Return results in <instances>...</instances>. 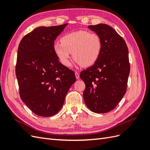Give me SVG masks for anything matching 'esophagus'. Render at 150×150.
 I'll return each instance as SVG.
<instances>
[{
    "instance_id": "esophagus-1",
    "label": "esophagus",
    "mask_w": 150,
    "mask_h": 150,
    "mask_svg": "<svg viewBox=\"0 0 150 150\" xmlns=\"http://www.w3.org/2000/svg\"><path fill=\"white\" fill-rule=\"evenodd\" d=\"M75 76H76V78L77 79H79V74L78 72H75Z\"/></svg>"
}]
</instances>
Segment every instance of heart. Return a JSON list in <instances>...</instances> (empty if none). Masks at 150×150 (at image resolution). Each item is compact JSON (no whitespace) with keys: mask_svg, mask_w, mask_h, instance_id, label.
<instances>
[{"mask_svg":"<svg viewBox=\"0 0 150 150\" xmlns=\"http://www.w3.org/2000/svg\"><path fill=\"white\" fill-rule=\"evenodd\" d=\"M61 42L53 45V50L59 61L66 67L71 64V54L77 64L89 67L94 65L101 54L103 44L97 34L78 30L63 36Z\"/></svg>","mask_w":150,"mask_h":150,"instance_id":"heart-1","label":"heart"}]
</instances>
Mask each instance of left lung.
<instances>
[{"mask_svg": "<svg viewBox=\"0 0 150 150\" xmlns=\"http://www.w3.org/2000/svg\"><path fill=\"white\" fill-rule=\"evenodd\" d=\"M88 28L99 35L103 47L98 61L81 72L86 85L83 98L91 111L106 113L115 108L126 93L130 71L128 49L110 25L99 24Z\"/></svg>", "mask_w": 150, "mask_h": 150, "instance_id": "obj_1", "label": "left lung"}]
</instances>
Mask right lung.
Masks as SVG:
<instances>
[{
	"mask_svg": "<svg viewBox=\"0 0 150 150\" xmlns=\"http://www.w3.org/2000/svg\"><path fill=\"white\" fill-rule=\"evenodd\" d=\"M67 24L39 27L21 40L16 74L20 96L40 116H52L62 107L76 81L74 71L63 66L54 52V40Z\"/></svg>",
	"mask_w": 150,
	"mask_h": 150,
	"instance_id": "1",
	"label": "right lung"
}]
</instances>
